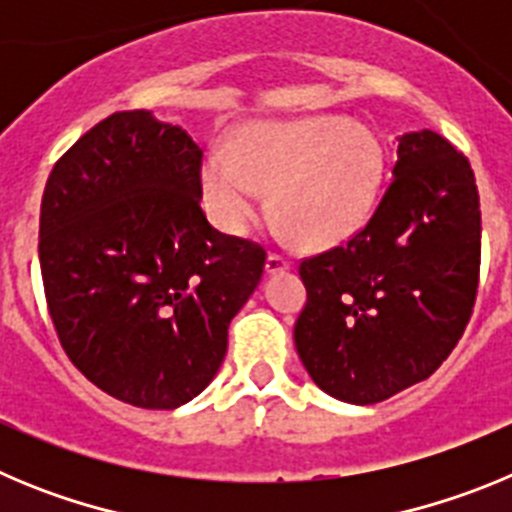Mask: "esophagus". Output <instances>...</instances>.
<instances>
[{
  "instance_id": "esophagus-1",
  "label": "esophagus",
  "mask_w": 512,
  "mask_h": 512,
  "mask_svg": "<svg viewBox=\"0 0 512 512\" xmlns=\"http://www.w3.org/2000/svg\"><path fill=\"white\" fill-rule=\"evenodd\" d=\"M282 271H289V261L279 253H269L266 256V274H282Z\"/></svg>"
}]
</instances>
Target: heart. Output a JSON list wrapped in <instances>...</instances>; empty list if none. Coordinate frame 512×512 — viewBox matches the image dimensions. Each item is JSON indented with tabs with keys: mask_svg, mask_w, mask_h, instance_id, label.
Instances as JSON below:
<instances>
[{
	"mask_svg": "<svg viewBox=\"0 0 512 512\" xmlns=\"http://www.w3.org/2000/svg\"><path fill=\"white\" fill-rule=\"evenodd\" d=\"M387 151L372 128L346 115L246 122L228 151L202 161V200L212 223L235 235L248 228L271 192L284 230L315 251L351 241L379 205Z\"/></svg>",
	"mask_w": 512,
	"mask_h": 512,
	"instance_id": "b5f03b06",
	"label": "heart"
}]
</instances>
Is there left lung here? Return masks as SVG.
Returning <instances> with one entry per match:
<instances>
[{
    "label": "left lung",
    "mask_w": 512,
    "mask_h": 512,
    "mask_svg": "<svg viewBox=\"0 0 512 512\" xmlns=\"http://www.w3.org/2000/svg\"><path fill=\"white\" fill-rule=\"evenodd\" d=\"M369 225L300 264L295 346L320 390L374 405L431 377L454 351L479 284V194L467 156L433 130L397 138Z\"/></svg>",
    "instance_id": "8db88e82"
}]
</instances>
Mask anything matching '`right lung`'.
Segmentation results:
<instances>
[{"label": "right lung", "mask_w": 512, "mask_h": 512, "mask_svg": "<svg viewBox=\"0 0 512 512\" xmlns=\"http://www.w3.org/2000/svg\"><path fill=\"white\" fill-rule=\"evenodd\" d=\"M202 151L148 110L115 112L53 166L40 271L63 351L92 384L174 410L215 379L266 253L202 212Z\"/></svg>", "instance_id": "obj_1"}]
</instances>
